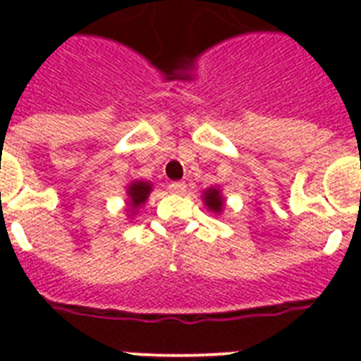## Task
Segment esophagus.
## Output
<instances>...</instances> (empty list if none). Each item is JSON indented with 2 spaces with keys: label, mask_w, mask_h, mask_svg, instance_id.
<instances>
[{
  "label": "esophagus",
  "mask_w": 361,
  "mask_h": 361,
  "mask_svg": "<svg viewBox=\"0 0 361 361\" xmlns=\"http://www.w3.org/2000/svg\"><path fill=\"white\" fill-rule=\"evenodd\" d=\"M169 189L172 192L183 195V192L187 191V185H185V181H172V183H169Z\"/></svg>",
  "instance_id": "esophagus-1"
}]
</instances>
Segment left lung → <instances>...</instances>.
<instances>
[{"instance_id": "8db88e82", "label": "left lung", "mask_w": 361, "mask_h": 361, "mask_svg": "<svg viewBox=\"0 0 361 361\" xmlns=\"http://www.w3.org/2000/svg\"><path fill=\"white\" fill-rule=\"evenodd\" d=\"M204 202H206L209 209H214L217 214L223 209V197H221L217 189H208V191L204 192Z\"/></svg>"}]
</instances>
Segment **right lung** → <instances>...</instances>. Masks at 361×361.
<instances>
[{"instance_id":"1","label":"right lung","mask_w":361,"mask_h":361,"mask_svg":"<svg viewBox=\"0 0 361 361\" xmlns=\"http://www.w3.org/2000/svg\"><path fill=\"white\" fill-rule=\"evenodd\" d=\"M152 191V185L146 183V181H135V183H130L129 187V197H130V206L133 208H138L142 204L146 202L147 195Z\"/></svg>"}]
</instances>
